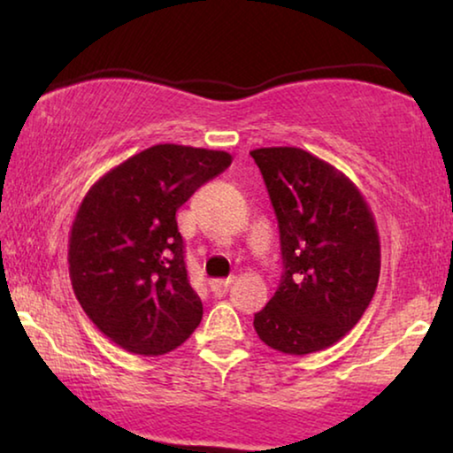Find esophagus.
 Here are the masks:
<instances>
[{
    "instance_id": "esophagus-1",
    "label": "esophagus",
    "mask_w": 453,
    "mask_h": 453,
    "mask_svg": "<svg viewBox=\"0 0 453 453\" xmlns=\"http://www.w3.org/2000/svg\"><path fill=\"white\" fill-rule=\"evenodd\" d=\"M233 278H214V280H210V288L214 290V293H220V290H225L231 287Z\"/></svg>"
}]
</instances>
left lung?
Listing matches in <instances>:
<instances>
[{"label":"left lung","instance_id":"8db88e82","mask_svg":"<svg viewBox=\"0 0 453 453\" xmlns=\"http://www.w3.org/2000/svg\"><path fill=\"white\" fill-rule=\"evenodd\" d=\"M274 206L284 272L253 318L284 355H309L344 338L373 299L381 268L375 219L344 173L295 146L250 152Z\"/></svg>","mask_w":453,"mask_h":453}]
</instances>
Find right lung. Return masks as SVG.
I'll return each mask as SVG.
<instances>
[{"instance_id": "add662e5", "label": "right lung", "mask_w": 453, "mask_h": 453, "mask_svg": "<svg viewBox=\"0 0 453 453\" xmlns=\"http://www.w3.org/2000/svg\"><path fill=\"white\" fill-rule=\"evenodd\" d=\"M233 163L222 150L157 144L98 179L72 222L70 278L92 324L127 352L175 350L202 321L177 210Z\"/></svg>"}]
</instances>
